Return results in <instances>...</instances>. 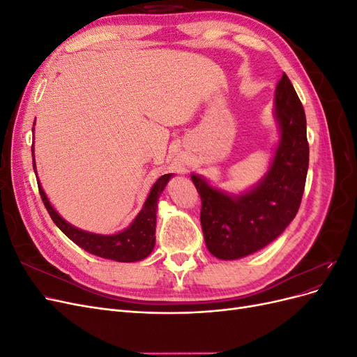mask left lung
I'll use <instances>...</instances> for the list:
<instances>
[{"label":"left lung","mask_w":357,"mask_h":357,"mask_svg":"<svg viewBox=\"0 0 357 357\" xmlns=\"http://www.w3.org/2000/svg\"><path fill=\"white\" fill-rule=\"evenodd\" d=\"M280 142L261 183L241 195H228L192 174L201 197V225L210 253L232 261L261 250L295 219L305 188L308 142L305 112L286 74L275 89Z\"/></svg>","instance_id":"1"}]
</instances>
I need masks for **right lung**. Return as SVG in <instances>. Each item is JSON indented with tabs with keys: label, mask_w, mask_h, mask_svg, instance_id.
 Returning a JSON list of instances; mask_svg holds the SVG:
<instances>
[{
	"label": "right lung",
	"mask_w": 357,
	"mask_h": 357,
	"mask_svg": "<svg viewBox=\"0 0 357 357\" xmlns=\"http://www.w3.org/2000/svg\"><path fill=\"white\" fill-rule=\"evenodd\" d=\"M32 167H34V171L37 174L36 160H34V147H32ZM171 177L172 174H165L156 180L143 205L142 211L138 213L131 226L114 235H100V234H92V232L82 231L79 228H74L73 225L63 220L55 211V208L52 207L45 190H43L40 185V181L37 183H38V190H40L43 204H45V207L50 214L52 220L55 222L58 228L66 234L73 243L82 247L83 250H86L88 253H92L95 256H100L104 259H112V261H117V262H137L147 257L153 250L155 240H156L155 231H156L158 199Z\"/></svg>",
	"instance_id": "add662e5"
}]
</instances>
